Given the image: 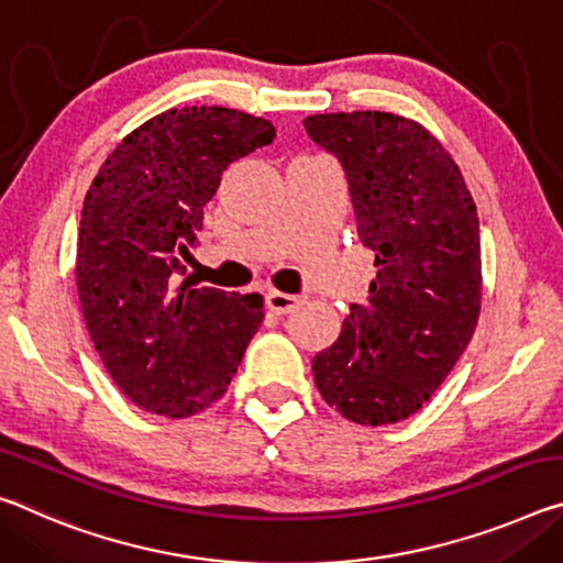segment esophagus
<instances>
[{"mask_svg":"<svg viewBox=\"0 0 563 563\" xmlns=\"http://www.w3.org/2000/svg\"><path fill=\"white\" fill-rule=\"evenodd\" d=\"M300 298L290 296V292H280V290H271L267 292V310L275 316H288L298 308Z\"/></svg>","mask_w":563,"mask_h":563,"instance_id":"esophagus-1","label":"esophagus"}]
</instances>
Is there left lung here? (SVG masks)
<instances>
[{"mask_svg":"<svg viewBox=\"0 0 563 563\" xmlns=\"http://www.w3.org/2000/svg\"><path fill=\"white\" fill-rule=\"evenodd\" d=\"M302 124L343 165L358 238L378 267L368 298L313 358L316 386L347 421L398 423L435 394L476 330V205L453 157L413 120L330 112Z\"/></svg>","mask_w":563,"mask_h":563,"instance_id":"1","label":"left lung"}]
</instances>
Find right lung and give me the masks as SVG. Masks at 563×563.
<instances>
[{
	"instance_id": "1",
	"label": "right lung",
	"mask_w": 563,
	"mask_h": 563,
	"mask_svg": "<svg viewBox=\"0 0 563 563\" xmlns=\"http://www.w3.org/2000/svg\"><path fill=\"white\" fill-rule=\"evenodd\" d=\"M273 137L271 122L228 107L167 110L89 185L75 265L82 316L107 373L150 413L216 404L263 323V296L192 288L183 275L222 169Z\"/></svg>"
}]
</instances>
